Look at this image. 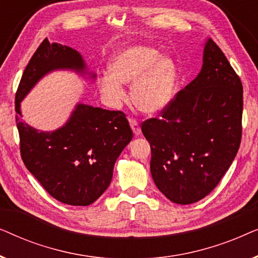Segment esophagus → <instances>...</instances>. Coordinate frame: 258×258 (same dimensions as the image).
I'll return each instance as SVG.
<instances>
[{
  "mask_svg": "<svg viewBox=\"0 0 258 258\" xmlns=\"http://www.w3.org/2000/svg\"><path fill=\"white\" fill-rule=\"evenodd\" d=\"M129 123H130V126H132L133 129V133L135 134V135H140L141 134V126L139 124V122H137V119L135 118H129Z\"/></svg>",
  "mask_w": 258,
  "mask_h": 258,
  "instance_id": "esophagus-1",
  "label": "esophagus"
}]
</instances>
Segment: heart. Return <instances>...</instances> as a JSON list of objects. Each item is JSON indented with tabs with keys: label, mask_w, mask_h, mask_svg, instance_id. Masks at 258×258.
<instances>
[{
	"label": "heart",
	"mask_w": 258,
	"mask_h": 258,
	"mask_svg": "<svg viewBox=\"0 0 258 258\" xmlns=\"http://www.w3.org/2000/svg\"><path fill=\"white\" fill-rule=\"evenodd\" d=\"M122 84L130 86L135 107L146 114H156L168 105L176 84V67L169 57L153 48L135 45L118 51L109 66V75L98 87L109 104L117 107L124 100Z\"/></svg>",
	"instance_id": "heart-1"
}]
</instances>
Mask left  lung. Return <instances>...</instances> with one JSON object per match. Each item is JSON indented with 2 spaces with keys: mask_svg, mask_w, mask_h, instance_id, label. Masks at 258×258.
<instances>
[{
  "mask_svg": "<svg viewBox=\"0 0 258 258\" xmlns=\"http://www.w3.org/2000/svg\"><path fill=\"white\" fill-rule=\"evenodd\" d=\"M243 86L223 51L209 38L197 77L142 123L150 143V171L163 195L191 204L213 191L242 139Z\"/></svg>",
  "mask_w": 258,
  "mask_h": 258,
  "instance_id": "left-lung-1",
  "label": "left lung"
}]
</instances>
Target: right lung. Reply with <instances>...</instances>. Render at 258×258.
<instances>
[{
    "instance_id": "right-lung-1",
    "label": "right lung",
    "mask_w": 258,
    "mask_h": 258,
    "mask_svg": "<svg viewBox=\"0 0 258 258\" xmlns=\"http://www.w3.org/2000/svg\"><path fill=\"white\" fill-rule=\"evenodd\" d=\"M55 69L83 73L73 48L43 40L24 69L15 96L21 157L48 194L69 206H89L110 184L114 164L133 139L123 111L76 105L62 128L45 133L22 122L20 103L41 77ZM95 77V75L93 76Z\"/></svg>"
}]
</instances>
